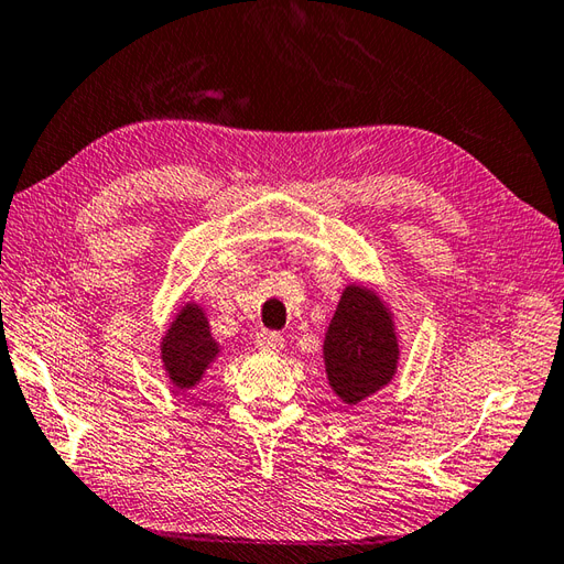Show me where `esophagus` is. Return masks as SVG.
Segmentation results:
<instances>
[{"instance_id":"esophagus-1","label":"esophagus","mask_w":564,"mask_h":564,"mask_svg":"<svg viewBox=\"0 0 564 564\" xmlns=\"http://www.w3.org/2000/svg\"><path fill=\"white\" fill-rule=\"evenodd\" d=\"M283 334H279V332H269V329H261V332H257V337H254V344L259 346L261 351H281L283 349Z\"/></svg>"}]
</instances>
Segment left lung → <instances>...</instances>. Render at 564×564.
Listing matches in <instances>:
<instances>
[{
  "label": "left lung",
  "mask_w": 564,
  "mask_h": 564,
  "mask_svg": "<svg viewBox=\"0 0 564 564\" xmlns=\"http://www.w3.org/2000/svg\"><path fill=\"white\" fill-rule=\"evenodd\" d=\"M398 337L380 297L349 285L325 337V366L332 390L346 404H358L388 386L398 368Z\"/></svg>",
  "instance_id": "8db88e82"
}]
</instances>
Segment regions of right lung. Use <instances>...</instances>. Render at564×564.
<instances>
[{
    "mask_svg": "<svg viewBox=\"0 0 564 564\" xmlns=\"http://www.w3.org/2000/svg\"><path fill=\"white\" fill-rule=\"evenodd\" d=\"M215 356L218 344L210 337L206 315L198 305H186L162 341V361L174 388H194Z\"/></svg>",
    "mask_w": 564,
    "mask_h": 564,
    "instance_id": "right-lung-1",
    "label": "right lung"
}]
</instances>
